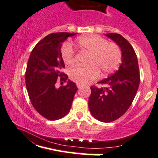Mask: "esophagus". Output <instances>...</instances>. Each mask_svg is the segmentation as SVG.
Segmentation results:
<instances>
[{"mask_svg":"<svg viewBox=\"0 0 158 158\" xmlns=\"http://www.w3.org/2000/svg\"><path fill=\"white\" fill-rule=\"evenodd\" d=\"M77 88L80 89V88H81V87H82V85H81V84H77Z\"/></svg>","mask_w":158,"mask_h":158,"instance_id":"esophagus-1","label":"esophagus"}]
</instances>
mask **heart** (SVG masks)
<instances>
[{"label": "heart", "instance_id": "obj_1", "mask_svg": "<svg viewBox=\"0 0 158 158\" xmlns=\"http://www.w3.org/2000/svg\"><path fill=\"white\" fill-rule=\"evenodd\" d=\"M76 45L81 52L90 53L87 60V66L77 65L69 71L71 81L77 84H87L100 75L113 72L119 64L122 53L115 43H108L106 40L98 35H89L80 37ZM61 57L66 64H71L75 61V52L71 43H65L61 47Z\"/></svg>", "mask_w": 158, "mask_h": 158}]
</instances>
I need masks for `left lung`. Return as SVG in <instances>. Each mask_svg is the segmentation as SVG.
<instances>
[{
  "mask_svg": "<svg viewBox=\"0 0 158 158\" xmlns=\"http://www.w3.org/2000/svg\"><path fill=\"white\" fill-rule=\"evenodd\" d=\"M122 50V64L114 74L98 82L103 87H90L88 105L91 114L103 123L116 120L128 110L139 89L140 74L135 50L123 35L106 34Z\"/></svg>",
  "mask_w": 158,
  "mask_h": 158,
  "instance_id": "8db88e82",
  "label": "left lung"
}]
</instances>
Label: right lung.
<instances>
[{
	"label": "right lung",
	"mask_w": 158,
	"mask_h": 158,
	"mask_svg": "<svg viewBox=\"0 0 158 158\" xmlns=\"http://www.w3.org/2000/svg\"><path fill=\"white\" fill-rule=\"evenodd\" d=\"M76 33L55 32L40 40L32 49L26 70V85L35 110L48 120L65 116L71 110L77 87L68 81L65 86L55 87L57 80L66 81L64 63L61 53L62 43Z\"/></svg>",
	"instance_id": "add662e5"
}]
</instances>
